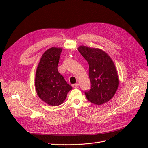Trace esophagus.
<instances>
[{"label": "esophagus", "mask_w": 148, "mask_h": 148, "mask_svg": "<svg viewBox=\"0 0 148 148\" xmlns=\"http://www.w3.org/2000/svg\"><path fill=\"white\" fill-rule=\"evenodd\" d=\"M71 86H72V87H73V88H77V87L78 86V83L73 84L72 85H71Z\"/></svg>", "instance_id": "34e87169"}]
</instances>
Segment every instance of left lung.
<instances>
[{
    "instance_id": "left-lung-1",
    "label": "left lung",
    "mask_w": 148,
    "mask_h": 148,
    "mask_svg": "<svg viewBox=\"0 0 148 148\" xmlns=\"http://www.w3.org/2000/svg\"><path fill=\"white\" fill-rule=\"evenodd\" d=\"M78 51L89 64L91 89L85 91L87 99L92 104L101 105L113 97L119 86L115 66L109 56L101 49L81 46Z\"/></svg>"
}]
</instances>
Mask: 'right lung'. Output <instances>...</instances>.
<instances>
[{"instance_id": "1", "label": "right lung", "mask_w": 148, "mask_h": 148, "mask_svg": "<svg viewBox=\"0 0 148 148\" xmlns=\"http://www.w3.org/2000/svg\"><path fill=\"white\" fill-rule=\"evenodd\" d=\"M62 48L51 47L44 52L36 72L35 87L39 98L47 104L57 106L65 100L72 87L58 71Z\"/></svg>"}]
</instances>
